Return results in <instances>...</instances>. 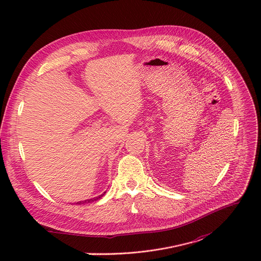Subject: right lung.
<instances>
[{"label": "right lung", "instance_id": "right-lung-1", "mask_svg": "<svg viewBox=\"0 0 261 261\" xmlns=\"http://www.w3.org/2000/svg\"><path fill=\"white\" fill-rule=\"evenodd\" d=\"M103 197V195H101V196H99V197H95V198H92V199H89V200H85V201H80V202H77L76 204H84V203H90V202H93V201H96V200H99V199H101Z\"/></svg>", "mask_w": 261, "mask_h": 261}]
</instances>
